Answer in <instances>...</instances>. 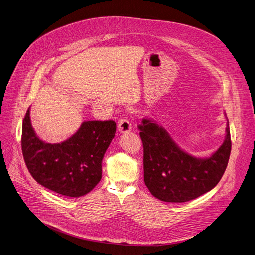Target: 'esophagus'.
<instances>
[{"instance_id": "34e87169", "label": "esophagus", "mask_w": 255, "mask_h": 255, "mask_svg": "<svg viewBox=\"0 0 255 255\" xmlns=\"http://www.w3.org/2000/svg\"><path fill=\"white\" fill-rule=\"evenodd\" d=\"M132 129L131 122L126 118H120L118 121V130L121 133H127Z\"/></svg>"}]
</instances>
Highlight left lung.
<instances>
[{
  "instance_id": "1",
  "label": "left lung",
  "mask_w": 255,
  "mask_h": 255,
  "mask_svg": "<svg viewBox=\"0 0 255 255\" xmlns=\"http://www.w3.org/2000/svg\"><path fill=\"white\" fill-rule=\"evenodd\" d=\"M138 130L143 144L144 182L157 199L189 201L211 191L222 179L232 147L228 120L224 143L207 158L180 149L169 133L149 119H143Z\"/></svg>"
}]
</instances>
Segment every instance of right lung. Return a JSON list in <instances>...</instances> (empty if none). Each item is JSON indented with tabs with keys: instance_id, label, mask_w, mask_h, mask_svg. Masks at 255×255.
<instances>
[{
	"instance_id": "1",
	"label": "right lung",
	"mask_w": 255,
	"mask_h": 255,
	"mask_svg": "<svg viewBox=\"0 0 255 255\" xmlns=\"http://www.w3.org/2000/svg\"><path fill=\"white\" fill-rule=\"evenodd\" d=\"M115 133L113 120L85 121L66 141L45 143L32 129L28 109L22 124V154L30 175L41 186L79 197L101 181L102 160Z\"/></svg>"
}]
</instances>
